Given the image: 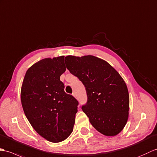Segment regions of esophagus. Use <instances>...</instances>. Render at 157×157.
Instances as JSON below:
<instances>
[{
	"mask_svg": "<svg viewBox=\"0 0 157 157\" xmlns=\"http://www.w3.org/2000/svg\"><path fill=\"white\" fill-rule=\"evenodd\" d=\"M72 95L74 96V97H75V98H76V93H72Z\"/></svg>",
	"mask_w": 157,
	"mask_h": 157,
	"instance_id": "esophagus-1",
	"label": "esophagus"
}]
</instances>
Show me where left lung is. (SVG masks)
Here are the masks:
<instances>
[{"label": "left lung", "mask_w": 157, "mask_h": 157, "mask_svg": "<svg viewBox=\"0 0 157 157\" xmlns=\"http://www.w3.org/2000/svg\"><path fill=\"white\" fill-rule=\"evenodd\" d=\"M70 72L84 85L87 102L82 109L96 130L107 136H116L128 119L130 97L126 82L115 68L94 56H68Z\"/></svg>", "instance_id": "1"}]
</instances>
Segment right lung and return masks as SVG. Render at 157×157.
Instances as JSON below:
<instances>
[{"label":"right lung","instance_id":"obj_1","mask_svg":"<svg viewBox=\"0 0 157 157\" xmlns=\"http://www.w3.org/2000/svg\"><path fill=\"white\" fill-rule=\"evenodd\" d=\"M64 58H45L31 66L21 90L27 120L41 136L54 143L71 135L78 111V101L64 92L60 79L66 71Z\"/></svg>","mask_w":157,"mask_h":157}]
</instances>
